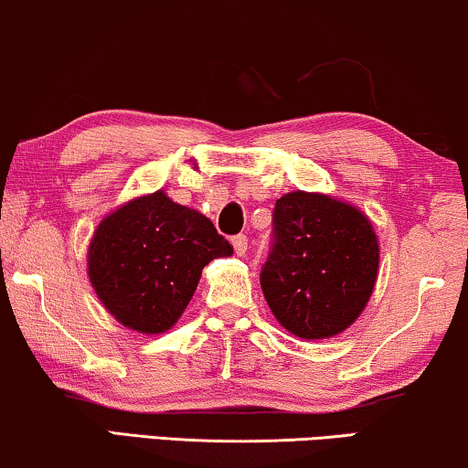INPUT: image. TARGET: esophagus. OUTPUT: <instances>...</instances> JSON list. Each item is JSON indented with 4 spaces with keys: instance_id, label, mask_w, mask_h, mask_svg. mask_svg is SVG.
Here are the masks:
<instances>
[{
    "instance_id": "esophagus-1",
    "label": "esophagus",
    "mask_w": 468,
    "mask_h": 468,
    "mask_svg": "<svg viewBox=\"0 0 468 468\" xmlns=\"http://www.w3.org/2000/svg\"><path fill=\"white\" fill-rule=\"evenodd\" d=\"M247 245H249V240H247L245 234H239V236H234V239H232V247H234L236 255H245Z\"/></svg>"
}]
</instances>
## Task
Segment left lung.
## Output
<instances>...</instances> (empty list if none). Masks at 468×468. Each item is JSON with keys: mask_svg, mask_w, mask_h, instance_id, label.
Instances as JSON below:
<instances>
[{"mask_svg": "<svg viewBox=\"0 0 468 468\" xmlns=\"http://www.w3.org/2000/svg\"><path fill=\"white\" fill-rule=\"evenodd\" d=\"M274 245L261 268L272 315L293 336L322 341L367 309L379 272V240L360 208L311 191L274 204Z\"/></svg>", "mask_w": 468, "mask_h": 468, "instance_id": "obj_1", "label": "left lung"}]
</instances>
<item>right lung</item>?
<instances>
[{"mask_svg": "<svg viewBox=\"0 0 468 468\" xmlns=\"http://www.w3.org/2000/svg\"><path fill=\"white\" fill-rule=\"evenodd\" d=\"M232 253L208 217L159 189L100 221L87 249V274L119 324L140 335H162L187 309L202 268Z\"/></svg>", "mask_w": 468, "mask_h": 468, "instance_id": "obj_1", "label": "right lung"}]
</instances>
